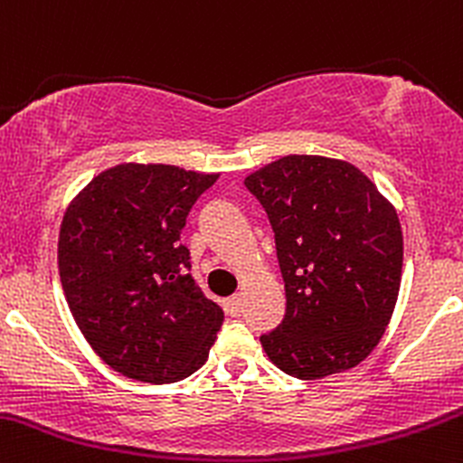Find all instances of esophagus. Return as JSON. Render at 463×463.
<instances>
[{
  "label": "esophagus",
  "mask_w": 463,
  "mask_h": 463,
  "mask_svg": "<svg viewBox=\"0 0 463 463\" xmlns=\"http://www.w3.org/2000/svg\"><path fill=\"white\" fill-rule=\"evenodd\" d=\"M225 312L232 314V317H238L242 312V297L241 294H233L225 301Z\"/></svg>",
  "instance_id": "1"
}]
</instances>
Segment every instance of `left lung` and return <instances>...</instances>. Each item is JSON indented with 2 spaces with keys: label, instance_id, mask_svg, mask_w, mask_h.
<instances>
[{
  "label": "left lung",
  "instance_id": "obj_1",
  "mask_svg": "<svg viewBox=\"0 0 463 463\" xmlns=\"http://www.w3.org/2000/svg\"><path fill=\"white\" fill-rule=\"evenodd\" d=\"M276 236L285 318L260 336L271 364L297 379L359 365L383 336L402 285L397 209L359 166L292 154L245 178Z\"/></svg>",
  "mask_w": 463,
  "mask_h": 463
}]
</instances>
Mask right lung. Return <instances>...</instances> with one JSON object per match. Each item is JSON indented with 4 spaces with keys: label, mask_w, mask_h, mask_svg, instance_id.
Listing matches in <instances>:
<instances>
[{
    "label": "right lung",
    "mask_w": 463,
    "mask_h": 463,
    "mask_svg": "<svg viewBox=\"0 0 463 463\" xmlns=\"http://www.w3.org/2000/svg\"><path fill=\"white\" fill-rule=\"evenodd\" d=\"M221 174L162 162L104 169L66 207L57 265L95 354L142 383L187 379L207 361L222 307L189 274V209Z\"/></svg>",
    "instance_id": "add662e5"
}]
</instances>
